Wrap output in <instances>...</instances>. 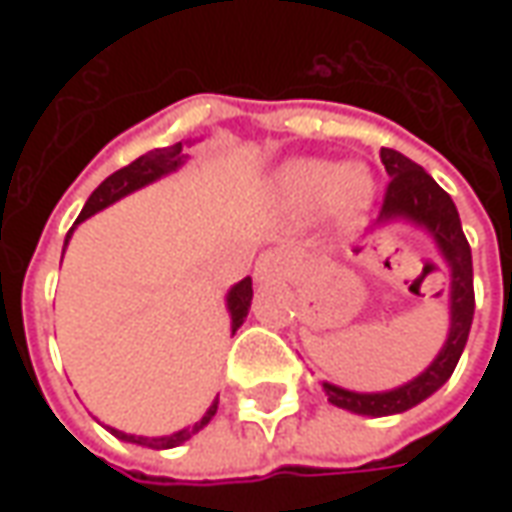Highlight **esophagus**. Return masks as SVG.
I'll list each match as a JSON object with an SVG mask.
<instances>
[{"instance_id": "esophagus-1", "label": "esophagus", "mask_w": 512, "mask_h": 512, "mask_svg": "<svg viewBox=\"0 0 512 512\" xmlns=\"http://www.w3.org/2000/svg\"><path fill=\"white\" fill-rule=\"evenodd\" d=\"M296 268V260L285 249H268L255 260V277L271 279V277H290V271Z\"/></svg>"}]
</instances>
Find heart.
<instances>
[{
  "mask_svg": "<svg viewBox=\"0 0 512 512\" xmlns=\"http://www.w3.org/2000/svg\"><path fill=\"white\" fill-rule=\"evenodd\" d=\"M277 191L296 211H310L326 200L337 222H354L373 197V178L359 164L337 167L323 158H296L277 175Z\"/></svg>",
  "mask_w": 512,
  "mask_h": 512,
  "instance_id": "b5f03b06",
  "label": "heart"
}]
</instances>
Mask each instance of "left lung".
Here are the masks:
<instances>
[{"label": "left lung", "instance_id": "1", "mask_svg": "<svg viewBox=\"0 0 512 512\" xmlns=\"http://www.w3.org/2000/svg\"><path fill=\"white\" fill-rule=\"evenodd\" d=\"M381 161L389 175V186H386L378 222L406 219L417 227H425L433 244L439 246L441 257L450 268V334H447V343L441 345L439 356L414 381L389 392H351V389L323 381V392L332 406L365 414V417H389V414L408 411L433 395L439 386L447 384V378L452 376V370L461 359L463 345L469 340L474 318L472 249L463 235L455 202L425 169L403 153H397L392 147H381Z\"/></svg>", "mask_w": 512, "mask_h": 512}]
</instances>
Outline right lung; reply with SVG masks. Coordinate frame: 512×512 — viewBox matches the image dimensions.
<instances>
[{
    "label": "right lung",
    "instance_id": "obj_1",
    "mask_svg": "<svg viewBox=\"0 0 512 512\" xmlns=\"http://www.w3.org/2000/svg\"><path fill=\"white\" fill-rule=\"evenodd\" d=\"M183 161H186V156H183V142H178V145H169V147H158V150H150V153H145V156H139L136 161H131L128 167L112 172V175H109V178H106L104 183L90 194V200L84 202V208L82 213H79L76 224L84 222V219H90L93 213L109 208L112 202H117L120 197H126V194H131V191L142 189V186H147V183H153V180L164 178V175H169V172H175ZM71 233H73V227H71ZM71 233L65 235V246H68ZM249 304H252V279L246 277L241 279L238 285H233L230 293H227V310H230V321H233V334L238 332V329H241V323L246 321V315H249ZM216 408H219V397L213 400L211 408H208V411L202 414V419H197L191 428H183L178 430V433H169V436H156V439L134 436V433H123V430H115V428H109V430H112V436H117V439H123V441H131V444H142V447H150V450H169V447H178V444H183V441H189L197 430L205 428V425L213 419V414H216Z\"/></svg>",
    "mask_w": 512,
    "mask_h": 512
}]
</instances>
